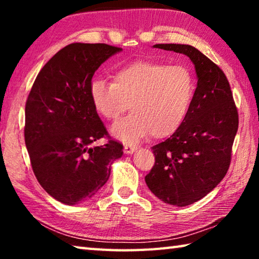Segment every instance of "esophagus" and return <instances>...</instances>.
Masks as SVG:
<instances>
[{
    "label": "esophagus",
    "instance_id": "34e87169",
    "mask_svg": "<svg viewBox=\"0 0 259 259\" xmlns=\"http://www.w3.org/2000/svg\"><path fill=\"white\" fill-rule=\"evenodd\" d=\"M136 150H137L136 145H131V144H125L124 145V153H126V154H133Z\"/></svg>",
    "mask_w": 259,
    "mask_h": 259
}]
</instances>
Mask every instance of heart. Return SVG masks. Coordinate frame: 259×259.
<instances>
[{
  "label": "heart",
  "instance_id": "obj_1",
  "mask_svg": "<svg viewBox=\"0 0 259 259\" xmlns=\"http://www.w3.org/2000/svg\"><path fill=\"white\" fill-rule=\"evenodd\" d=\"M194 93L187 68L150 60L124 65L114 73V82L95 78L89 87L95 111L108 121L116 120L130 104L133 112L111 129L125 143L150 134L153 138L174 134L185 121Z\"/></svg>",
  "mask_w": 259,
  "mask_h": 259
}]
</instances>
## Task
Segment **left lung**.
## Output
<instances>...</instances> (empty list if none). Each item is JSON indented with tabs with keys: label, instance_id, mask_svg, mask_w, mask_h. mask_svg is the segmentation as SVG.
Instances as JSON below:
<instances>
[{
	"label": "left lung",
	"instance_id": "1",
	"mask_svg": "<svg viewBox=\"0 0 259 259\" xmlns=\"http://www.w3.org/2000/svg\"><path fill=\"white\" fill-rule=\"evenodd\" d=\"M186 55L198 75L194 97L183 124L152 147L155 163L146 175L151 192L164 203L185 207L202 199L229 170L239 114L224 72L194 47L155 45Z\"/></svg>",
	"mask_w": 259,
	"mask_h": 259
}]
</instances>
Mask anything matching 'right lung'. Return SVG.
<instances>
[{
    "label": "right lung",
    "mask_w": 259,
    "mask_h": 259,
    "mask_svg": "<svg viewBox=\"0 0 259 259\" xmlns=\"http://www.w3.org/2000/svg\"><path fill=\"white\" fill-rule=\"evenodd\" d=\"M121 48L72 43L37 74L25 107V144L35 177L48 194L73 205L90 200L111 175L123 145L111 139L95 111L89 87L95 72ZM103 137V147L91 144Z\"/></svg>",
    "instance_id": "add662e5"
}]
</instances>
